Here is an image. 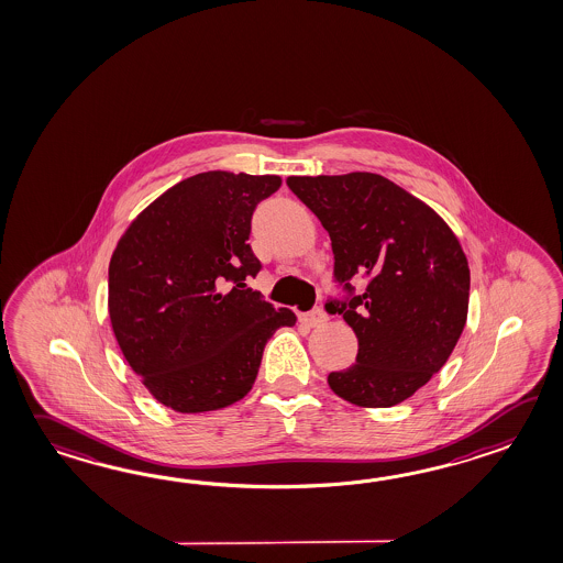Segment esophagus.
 Here are the masks:
<instances>
[{"mask_svg": "<svg viewBox=\"0 0 563 563\" xmlns=\"http://www.w3.org/2000/svg\"><path fill=\"white\" fill-rule=\"evenodd\" d=\"M327 314L321 309H312V311L300 312L299 323L305 327H317L325 323Z\"/></svg>", "mask_w": 563, "mask_h": 563, "instance_id": "1", "label": "esophagus"}]
</instances>
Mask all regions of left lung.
<instances>
[{
	"mask_svg": "<svg viewBox=\"0 0 563 563\" xmlns=\"http://www.w3.org/2000/svg\"><path fill=\"white\" fill-rule=\"evenodd\" d=\"M287 186L329 232L335 280L350 295L325 309L343 314L360 350L351 367L329 374V388L362 408L408 400L440 372L466 323L471 271L459 238L382 175H290ZM357 274L368 278L362 296L349 283Z\"/></svg>",
	"mask_w": 563,
	"mask_h": 563,
	"instance_id": "obj_1",
	"label": "left lung"
}]
</instances>
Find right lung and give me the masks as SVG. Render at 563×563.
<instances>
[{"instance_id":"add662e5","label":"right lung","mask_w":563,"mask_h":563,"mask_svg":"<svg viewBox=\"0 0 563 563\" xmlns=\"http://www.w3.org/2000/svg\"><path fill=\"white\" fill-rule=\"evenodd\" d=\"M280 184L278 175H194L139 213L114 249V338L151 396L175 412L242 400L266 341L297 323L290 309L246 287L261 271L249 244L252 213Z\"/></svg>"}]
</instances>
